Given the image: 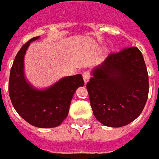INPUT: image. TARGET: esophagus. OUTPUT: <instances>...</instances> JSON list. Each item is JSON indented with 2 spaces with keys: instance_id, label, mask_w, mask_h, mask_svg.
Masks as SVG:
<instances>
[{
  "instance_id": "1",
  "label": "esophagus",
  "mask_w": 159,
  "mask_h": 159,
  "mask_svg": "<svg viewBox=\"0 0 159 159\" xmlns=\"http://www.w3.org/2000/svg\"><path fill=\"white\" fill-rule=\"evenodd\" d=\"M83 79H84V83H87L89 82V80L90 78V72L89 71H84L83 73Z\"/></svg>"
}]
</instances>
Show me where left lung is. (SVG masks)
Wrapping results in <instances>:
<instances>
[{
    "label": "left lung",
    "instance_id": "8db88e82",
    "mask_svg": "<svg viewBox=\"0 0 159 159\" xmlns=\"http://www.w3.org/2000/svg\"><path fill=\"white\" fill-rule=\"evenodd\" d=\"M86 87L93 113L104 126L120 127L134 121L144 109L149 93L141 52L132 46L110 53L93 71Z\"/></svg>",
    "mask_w": 159,
    "mask_h": 159
}]
</instances>
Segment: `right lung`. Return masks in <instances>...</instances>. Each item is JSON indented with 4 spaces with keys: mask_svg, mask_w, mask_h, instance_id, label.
Here are the masks:
<instances>
[{
    "mask_svg": "<svg viewBox=\"0 0 159 159\" xmlns=\"http://www.w3.org/2000/svg\"><path fill=\"white\" fill-rule=\"evenodd\" d=\"M33 38L15 56L10 70L8 93L14 109L29 124L40 128H51L60 125L68 115L75 91L84 85L82 75L66 76L45 90H36L24 77V55Z\"/></svg>",
    "mask_w": 159,
    "mask_h": 159,
    "instance_id": "right-lung-1",
    "label": "right lung"
}]
</instances>
